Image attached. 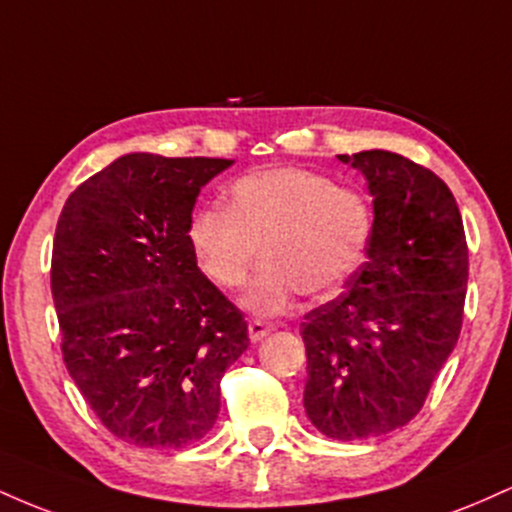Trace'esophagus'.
<instances>
[{"label":"esophagus","instance_id":"obj_1","mask_svg":"<svg viewBox=\"0 0 512 512\" xmlns=\"http://www.w3.org/2000/svg\"><path fill=\"white\" fill-rule=\"evenodd\" d=\"M272 330H274V327L267 325V322H262V320H250V325H248V337H250V342H252V344L262 342V339L267 337V334L272 332Z\"/></svg>","mask_w":512,"mask_h":512}]
</instances>
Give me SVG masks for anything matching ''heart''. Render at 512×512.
<instances>
[{
	"mask_svg": "<svg viewBox=\"0 0 512 512\" xmlns=\"http://www.w3.org/2000/svg\"><path fill=\"white\" fill-rule=\"evenodd\" d=\"M375 216L368 197L327 175L276 166L236 180L228 211L192 214L187 243L204 274L221 289H238L264 260L240 305L269 317L289 310L298 293L332 298L366 255Z\"/></svg>",
	"mask_w": 512,
	"mask_h": 512,
	"instance_id": "1",
	"label": "heart"
}]
</instances>
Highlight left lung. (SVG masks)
<instances>
[{
  "label": "left lung",
  "instance_id": "8db88e82",
  "mask_svg": "<svg viewBox=\"0 0 512 512\" xmlns=\"http://www.w3.org/2000/svg\"><path fill=\"white\" fill-rule=\"evenodd\" d=\"M339 161L366 178L375 226L368 260L301 325L303 407L327 438L366 440L424 407L460 337L469 255L460 209L436 173L383 149Z\"/></svg>",
  "mask_w": 512,
  "mask_h": 512
}]
</instances>
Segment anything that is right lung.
I'll list each match as a JSON object with an SVG mask.
<instances>
[{
  "label": "right lung",
  "instance_id": "add662e5",
  "mask_svg": "<svg viewBox=\"0 0 512 512\" xmlns=\"http://www.w3.org/2000/svg\"><path fill=\"white\" fill-rule=\"evenodd\" d=\"M226 158L125 154L64 202L52 301L69 375L101 424L139 448H185L214 428L221 378L248 322L202 274L192 209Z\"/></svg>",
  "mask_w": 512,
  "mask_h": 512
}]
</instances>
